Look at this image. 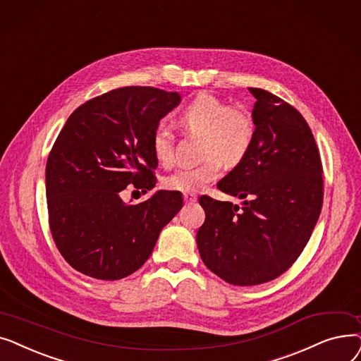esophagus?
Here are the masks:
<instances>
[{
  "label": "esophagus",
  "instance_id": "34e87169",
  "mask_svg": "<svg viewBox=\"0 0 361 361\" xmlns=\"http://www.w3.org/2000/svg\"><path fill=\"white\" fill-rule=\"evenodd\" d=\"M183 201L188 202V204L195 202V201H197V195L192 194V192H185V194H183Z\"/></svg>",
  "mask_w": 361,
  "mask_h": 361
}]
</instances>
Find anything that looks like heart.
Segmentation results:
<instances>
[{
	"label": "heart",
	"mask_w": 361,
	"mask_h": 361,
	"mask_svg": "<svg viewBox=\"0 0 361 361\" xmlns=\"http://www.w3.org/2000/svg\"><path fill=\"white\" fill-rule=\"evenodd\" d=\"M179 125L188 133L201 136V163L180 166L163 180L167 190L197 192L220 176L221 163L235 167L243 163L250 152L255 125L250 111L232 107L228 101L213 94L201 92L179 113ZM152 151L156 160L169 166L173 161L175 133L159 126L152 133Z\"/></svg>",
	"instance_id": "heart-1"
}]
</instances>
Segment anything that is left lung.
Listing matches in <instances>:
<instances>
[{
  "label": "left lung",
  "mask_w": 361,
  "mask_h": 361,
  "mask_svg": "<svg viewBox=\"0 0 361 361\" xmlns=\"http://www.w3.org/2000/svg\"><path fill=\"white\" fill-rule=\"evenodd\" d=\"M255 97L254 142L217 188L243 205L202 195L205 221L197 232L204 264L238 286L260 285L285 273L302 252L323 204V169L310 126L279 97Z\"/></svg>",
  "instance_id": "left-lung-1"
}]
</instances>
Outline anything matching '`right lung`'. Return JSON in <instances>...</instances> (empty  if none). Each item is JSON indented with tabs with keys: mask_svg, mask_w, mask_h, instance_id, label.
<instances>
[{
	"mask_svg": "<svg viewBox=\"0 0 361 361\" xmlns=\"http://www.w3.org/2000/svg\"><path fill=\"white\" fill-rule=\"evenodd\" d=\"M180 102L178 92L125 87L78 107L59 133L45 169L49 231L64 260L101 281L138 270L161 229L182 209L178 191L126 204L128 186H156L152 133Z\"/></svg>",
	"mask_w": 361,
	"mask_h": 361,
	"instance_id": "right-lung-1",
	"label": "right lung"
}]
</instances>
